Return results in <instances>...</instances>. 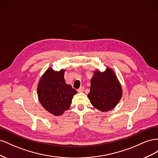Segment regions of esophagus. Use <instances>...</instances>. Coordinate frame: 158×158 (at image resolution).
<instances>
[{
    "instance_id": "esophagus-1",
    "label": "esophagus",
    "mask_w": 158,
    "mask_h": 158,
    "mask_svg": "<svg viewBox=\"0 0 158 158\" xmlns=\"http://www.w3.org/2000/svg\"><path fill=\"white\" fill-rule=\"evenodd\" d=\"M84 91V87H81L78 90H77V91L79 92V93H82L83 91Z\"/></svg>"
}]
</instances>
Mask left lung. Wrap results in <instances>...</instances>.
Returning <instances> with one entry per match:
<instances>
[{
  "label": "left lung",
  "mask_w": 158,
  "mask_h": 158,
  "mask_svg": "<svg viewBox=\"0 0 158 158\" xmlns=\"http://www.w3.org/2000/svg\"><path fill=\"white\" fill-rule=\"evenodd\" d=\"M123 97V89L112 68L105 71L95 70L91 79V89L88 94L91 105L102 112L113 109Z\"/></svg>",
  "instance_id": "left-lung-1"
}]
</instances>
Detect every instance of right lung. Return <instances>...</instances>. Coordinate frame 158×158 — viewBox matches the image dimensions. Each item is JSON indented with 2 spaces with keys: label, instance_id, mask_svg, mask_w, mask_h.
<instances>
[{
  "label": "right lung",
  "instance_id": "1",
  "mask_svg": "<svg viewBox=\"0 0 158 158\" xmlns=\"http://www.w3.org/2000/svg\"><path fill=\"white\" fill-rule=\"evenodd\" d=\"M64 73V69L57 71L49 67L38 83L37 94L40 104L54 116H60L68 110L77 93L70 85L65 83Z\"/></svg>",
  "mask_w": 158,
  "mask_h": 158
}]
</instances>
